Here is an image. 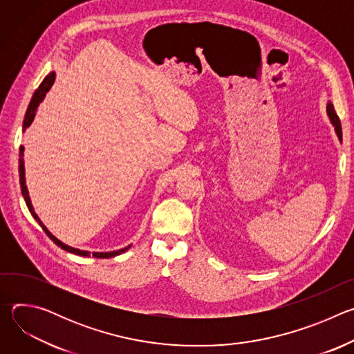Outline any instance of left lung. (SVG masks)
<instances>
[{"instance_id":"obj_1","label":"left lung","mask_w":354,"mask_h":354,"mask_svg":"<svg viewBox=\"0 0 354 354\" xmlns=\"http://www.w3.org/2000/svg\"><path fill=\"white\" fill-rule=\"evenodd\" d=\"M326 113H328V116H329L330 123H332L333 127H335V131H336L337 138L342 141V126H340V120H339V118H337V115H336V112H335V109H333L332 102H328V104H326Z\"/></svg>"}]
</instances>
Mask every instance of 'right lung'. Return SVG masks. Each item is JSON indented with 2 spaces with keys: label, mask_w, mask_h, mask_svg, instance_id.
I'll return each instance as SVG.
<instances>
[{
  "label": "right lung",
  "mask_w": 354,
  "mask_h": 354,
  "mask_svg": "<svg viewBox=\"0 0 354 354\" xmlns=\"http://www.w3.org/2000/svg\"><path fill=\"white\" fill-rule=\"evenodd\" d=\"M55 80H56V73L52 71L48 73L44 80L41 81V84L39 85V88L35 91L32 99H30V104L28 106V111H26V115H25V119H24V126H22V131L25 133V130L32 124L35 116H36V112H37V108L39 105L43 102V99L46 96V93L50 91V88L53 86L55 84ZM24 151L25 148L21 147L19 148V183H21V190H22V196L25 198V203L32 214V217L37 221V224L43 228V231L47 234V236L52 239L57 246H60L62 249L67 250V252H71V254L74 255H78V257H89L91 252L89 250H81V249H77V248H73L70 245H66L63 243L60 239H57L52 232H50L46 225L41 223V220L39 218V216L35 213V209L32 206V201H30V197H29V192H28V186H26V179H25V161H24ZM129 248H131V245L129 246H124L122 249H118V250H111V252H93L92 257L93 258H102V259H106V258H113V257H118L120 254H123V252H126Z\"/></svg>",
  "instance_id": "right-lung-1"
}]
</instances>
